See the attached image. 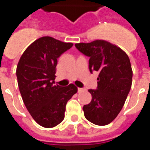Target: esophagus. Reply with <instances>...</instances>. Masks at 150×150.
Returning a JSON list of instances; mask_svg holds the SVG:
<instances>
[{
	"instance_id": "1",
	"label": "esophagus",
	"mask_w": 150,
	"mask_h": 150,
	"mask_svg": "<svg viewBox=\"0 0 150 150\" xmlns=\"http://www.w3.org/2000/svg\"><path fill=\"white\" fill-rule=\"evenodd\" d=\"M86 89L84 88H78V92H82V91H84Z\"/></svg>"
}]
</instances>
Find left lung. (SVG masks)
<instances>
[{
	"instance_id": "8db88e82",
	"label": "left lung",
	"mask_w": 150,
	"mask_h": 150,
	"mask_svg": "<svg viewBox=\"0 0 150 150\" xmlns=\"http://www.w3.org/2000/svg\"><path fill=\"white\" fill-rule=\"evenodd\" d=\"M76 48L89 57L88 68L99 73L96 89H88L92 99L83 106L85 117L97 125L116 119L124 105L132 83L130 59L122 50L105 40L76 43Z\"/></svg>"
}]
</instances>
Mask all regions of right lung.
Masks as SVG:
<instances>
[{
  "mask_svg": "<svg viewBox=\"0 0 150 150\" xmlns=\"http://www.w3.org/2000/svg\"><path fill=\"white\" fill-rule=\"evenodd\" d=\"M73 45L43 37L26 49L17 65L24 104L33 119L44 128H52L63 121L67 102L77 92L74 84L54 85L58 59Z\"/></svg>",
  "mask_w": 150,
  "mask_h": 150,
  "instance_id": "add662e5",
  "label": "right lung"
}]
</instances>
